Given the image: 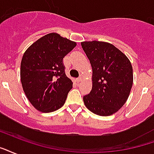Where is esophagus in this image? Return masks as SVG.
Returning <instances> with one entry per match:
<instances>
[{"mask_svg": "<svg viewBox=\"0 0 154 154\" xmlns=\"http://www.w3.org/2000/svg\"><path fill=\"white\" fill-rule=\"evenodd\" d=\"M82 79H83V76H82V75H81V76H80V77H78V78H77V82H82Z\"/></svg>", "mask_w": 154, "mask_h": 154, "instance_id": "1", "label": "esophagus"}]
</instances>
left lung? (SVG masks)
I'll list each match as a JSON object with an SVG mask.
<instances>
[{"mask_svg":"<svg viewBox=\"0 0 154 154\" xmlns=\"http://www.w3.org/2000/svg\"><path fill=\"white\" fill-rule=\"evenodd\" d=\"M82 47L92 67V90L83 97L91 112L108 116L126 103L133 83L131 62L111 43L85 41Z\"/></svg>","mask_w":154,"mask_h":154,"instance_id":"8db88e82","label":"left lung"}]
</instances>
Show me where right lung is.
I'll list each match as a JSON object with an SVG mask.
<instances>
[{"label":"right lung","instance_id":"1","mask_svg":"<svg viewBox=\"0 0 154 154\" xmlns=\"http://www.w3.org/2000/svg\"><path fill=\"white\" fill-rule=\"evenodd\" d=\"M76 45L57 33H50L25 51L21 62V82L36 110L48 113L64 104L72 82L65 74L63 59Z\"/></svg>","mask_w":154,"mask_h":154}]
</instances>
